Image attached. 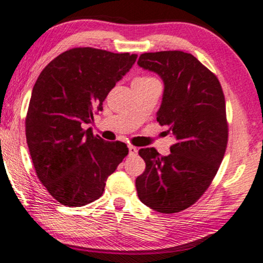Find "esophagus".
I'll use <instances>...</instances> for the list:
<instances>
[{
    "instance_id": "obj_1",
    "label": "esophagus",
    "mask_w": 263,
    "mask_h": 263,
    "mask_svg": "<svg viewBox=\"0 0 263 263\" xmlns=\"http://www.w3.org/2000/svg\"><path fill=\"white\" fill-rule=\"evenodd\" d=\"M137 154H138V148H137L136 146H133V145H130V146H128V155L137 156Z\"/></svg>"
}]
</instances>
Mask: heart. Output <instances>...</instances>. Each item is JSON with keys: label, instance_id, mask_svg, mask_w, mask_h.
Segmentation results:
<instances>
[{"label": "heart", "instance_id": "b5f03b06", "mask_svg": "<svg viewBox=\"0 0 263 263\" xmlns=\"http://www.w3.org/2000/svg\"><path fill=\"white\" fill-rule=\"evenodd\" d=\"M152 81H157V79H155V78H152L150 76H142V77L136 78V79L133 80V84H147V82H152Z\"/></svg>", "mask_w": 263, "mask_h": 263}]
</instances>
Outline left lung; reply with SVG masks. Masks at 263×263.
Wrapping results in <instances>:
<instances>
[{"instance_id": "8db88e82", "label": "left lung", "mask_w": 263, "mask_h": 263, "mask_svg": "<svg viewBox=\"0 0 263 263\" xmlns=\"http://www.w3.org/2000/svg\"><path fill=\"white\" fill-rule=\"evenodd\" d=\"M138 65L164 81L157 121L175 137L170 154L140 148L145 171L136 179L138 197L162 214L195 204L216 176L228 144L226 99L217 77L182 50L144 53Z\"/></svg>"}]
</instances>
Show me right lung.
Wrapping results in <instances>:
<instances>
[{"instance_id": "1", "label": "right lung", "mask_w": 263, "mask_h": 263, "mask_svg": "<svg viewBox=\"0 0 263 263\" xmlns=\"http://www.w3.org/2000/svg\"><path fill=\"white\" fill-rule=\"evenodd\" d=\"M136 60L137 54L77 47L53 59L35 82L27 144L37 178L61 204L82 206L99 198L127 156L126 144L106 142L84 125Z\"/></svg>"}]
</instances>
